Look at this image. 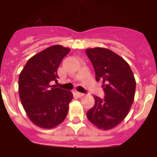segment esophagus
I'll list each match as a JSON object with an SVG mask.
<instances>
[{"instance_id":"obj_1","label":"esophagus","mask_w":157,"mask_h":157,"mask_svg":"<svg viewBox=\"0 0 157 157\" xmlns=\"http://www.w3.org/2000/svg\"><path fill=\"white\" fill-rule=\"evenodd\" d=\"M76 94H77V96L78 97V98H82V97H83V96L85 95V94H83V93H80V92H77L76 93Z\"/></svg>"}]
</instances>
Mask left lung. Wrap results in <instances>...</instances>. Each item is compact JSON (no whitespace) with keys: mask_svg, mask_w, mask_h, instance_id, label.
I'll return each instance as SVG.
<instances>
[{"mask_svg":"<svg viewBox=\"0 0 157 157\" xmlns=\"http://www.w3.org/2000/svg\"><path fill=\"white\" fill-rule=\"evenodd\" d=\"M86 52L105 94L104 99L94 96L95 104L87 112V118L99 129L110 130L129 113L135 94V78L127 61L110 49L97 47L87 48Z\"/></svg>","mask_w":157,"mask_h":157,"instance_id":"8db88e82","label":"left lung"}]
</instances>
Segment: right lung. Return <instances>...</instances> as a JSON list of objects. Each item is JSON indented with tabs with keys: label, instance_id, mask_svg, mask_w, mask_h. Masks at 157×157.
I'll return each mask as SVG.
<instances>
[{
	"label": "right lung",
	"instance_id": "add662e5",
	"mask_svg": "<svg viewBox=\"0 0 157 157\" xmlns=\"http://www.w3.org/2000/svg\"><path fill=\"white\" fill-rule=\"evenodd\" d=\"M70 48L56 45L32 56L19 77V95L23 109L37 127L52 129L62 123L73 99L71 91L52 85L57 70Z\"/></svg>",
	"mask_w": 157,
	"mask_h": 157
}]
</instances>
